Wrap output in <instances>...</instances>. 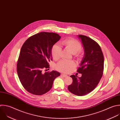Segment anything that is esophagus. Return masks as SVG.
I'll use <instances>...</instances> for the list:
<instances>
[{
    "instance_id": "esophagus-1",
    "label": "esophagus",
    "mask_w": 120,
    "mask_h": 120,
    "mask_svg": "<svg viewBox=\"0 0 120 120\" xmlns=\"http://www.w3.org/2000/svg\"><path fill=\"white\" fill-rule=\"evenodd\" d=\"M61 76H62L63 77H67L68 76L64 74H61Z\"/></svg>"
}]
</instances>
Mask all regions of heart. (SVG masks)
<instances>
[{
	"label": "heart",
	"mask_w": 120,
	"mask_h": 120,
	"mask_svg": "<svg viewBox=\"0 0 120 120\" xmlns=\"http://www.w3.org/2000/svg\"><path fill=\"white\" fill-rule=\"evenodd\" d=\"M60 44L68 49L75 56L79 57L80 56L79 51L81 49L82 46L81 44L76 40L68 38L61 41L60 42ZM61 51L62 49L60 46L57 44L53 46L51 49V55L54 60H57L59 59ZM74 67L75 64L74 62L65 60L60 61L56 65V68L57 70L65 73L69 72Z\"/></svg>",
	"instance_id": "heart-1"
}]
</instances>
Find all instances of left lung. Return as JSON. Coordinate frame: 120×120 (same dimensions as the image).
I'll list each match as a JSON object with an SVG mask.
<instances>
[{
    "label": "left lung",
    "instance_id": "8db88e82",
    "mask_svg": "<svg viewBox=\"0 0 120 120\" xmlns=\"http://www.w3.org/2000/svg\"><path fill=\"white\" fill-rule=\"evenodd\" d=\"M84 48V54L77 71L82 76L72 75V83L68 89L72 94L82 96L93 90L98 84L104 70V58L99 45L91 38L79 35Z\"/></svg>",
    "mask_w": 120,
    "mask_h": 120
}]
</instances>
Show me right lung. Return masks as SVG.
Returning a JSON list of instances; mask_svg holds the SVG:
<instances>
[{
	"mask_svg": "<svg viewBox=\"0 0 120 120\" xmlns=\"http://www.w3.org/2000/svg\"><path fill=\"white\" fill-rule=\"evenodd\" d=\"M61 38L58 34L41 32L28 38L23 44L17 64V71L24 89L31 94L42 95L51 90L54 79L60 72L44 73L52 60L51 49Z\"/></svg>",
	"mask_w": 120,
	"mask_h": 120,
	"instance_id": "obj_1",
	"label": "right lung"
}]
</instances>
